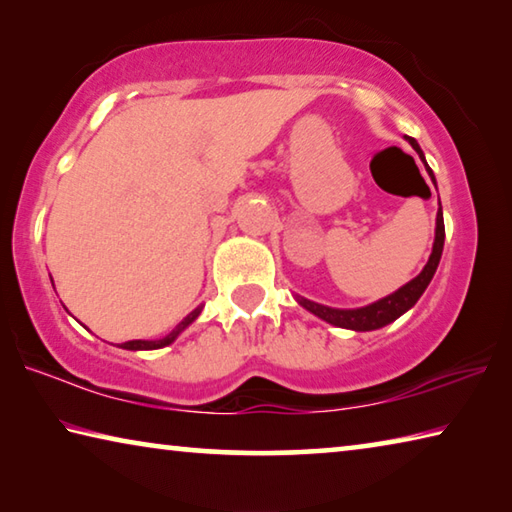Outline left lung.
<instances>
[{
    "label": "left lung",
    "mask_w": 512,
    "mask_h": 512,
    "mask_svg": "<svg viewBox=\"0 0 512 512\" xmlns=\"http://www.w3.org/2000/svg\"><path fill=\"white\" fill-rule=\"evenodd\" d=\"M406 140H409L413 149L418 151L420 160L424 162V167H427L429 176L433 180V185H436V178H433V171L429 169L427 160H424V153L420 149V144L415 142L413 137H406ZM443 246H445V221H443V210H438V214H436V239H433V250L429 255V262L424 264L422 273L418 277H413L411 282H406L402 289H397L395 293H391V296L381 298L377 302H372V305L359 307V309L325 307V305H318V302L307 300L302 296H296V300L307 311H311V314L318 316V318H323L325 323H329V325L354 329V332H370V329H379V327H384L388 323H393V320L400 318L404 311H409L415 305V302L420 300L424 289L429 287L433 273H436L440 255H443Z\"/></svg>",
    "instance_id": "left-lung-1"
}]
</instances>
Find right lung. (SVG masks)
<instances>
[{
  "label": "right lung",
  "instance_id": "right-lung-1",
  "mask_svg": "<svg viewBox=\"0 0 512 512\" xmlns=\"http://www.w3.org/2000/svg\"><path fill=\"white\" fill-rule=\"evenodd\" d=\"M201 309H203V305L196 307L192 314H189L183 320V323H178V327L173 329L171 334L164 336V339H158V341H126V343H121V348H124V350H158V348H164V345H169V343L176 341L178 334L185 332V329L194 323V320L198 318V314H201Z\"/></svg>",
  "mask_w": 512,
  "mask_h": 512
}]
</instances>
